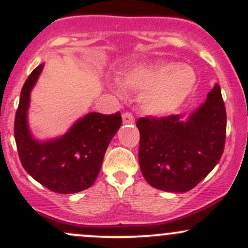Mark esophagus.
<instances>
[{
    "label": "esophagus",
    "instance_id": "obj_1",
    "mask_svg": "<svg viewBox=\"0 0 248 248\" xmlns=\"http://www.w3.org/2000/svg\"><path fill=\"white\" fill-rule=\"evenodd\" d=\"M134 121H135V119H134V116L130 114V113H124V114H122V122H124V124H134Z\"/></svg>",
    "mask_w": 248,
    "mask_h": 248
}]
</instances>
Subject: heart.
I'll use <instances>...</instances> for the list:
<instances>
[{
	"mask_svg": "<svg viewBox=\"0 0 248 248\" xmlns=\"http://www.w3.org/2000/svg\"><path fill=\"white\" fill-rule=\"evenodd\" d=\"M121 81L132 90L141 91L138 101L144 113L166 116L189 98L197 82V75L189 65L156 62L124 70Z\"/></svg>",
	"mask_w": 248,
	"mask_h": 248,
	"instance_id": "b5f03b06",
	"label": "heart"
}]
</instances>
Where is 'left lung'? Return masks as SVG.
<instances>
[{
  "label": "left lung",
  "mask_w": 248,
  "mask_h": 248,
  "mask_svg": "<svg viewBox=\"0 0 248 248\" xmlns=\"http://www.w3.org/2000/svg\"><path fill=\"white\" fill-rule=\"evenodd\" d=\"M139 163L150 186L186 192L217 166L224 152L226 110L218 84L190 114L140 118Z\"/></svg>",
  "instance_id": "8db88e82"
}]
</instances>
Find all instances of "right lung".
I'll return each instance as SVG.
<instances>
[{
  "mask_svg": "<svg viewBox=\"0 0 248 248\" xmlns=\"http://www.w3.org/2000/svg\"><path fill=\"white\" fill-rule=\"evenodd\" d=\"M44 69L36 67L21 91L15 118V141L21 163L43 186L57 193H76L93 186L108 144L122 120L120 112L104 115L91 112L79 118L66 133L47 140L33 135L28 121L31 91Z\"/></svg>",
  "mask_w": 248,
  "mask_h": 248,
  "instance_id": "add662e5",
  "label": "right lung"
}]
</instances>
